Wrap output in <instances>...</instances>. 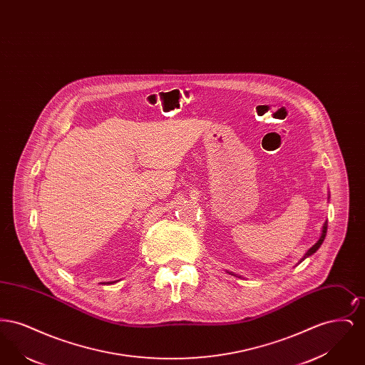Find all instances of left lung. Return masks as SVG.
<instances>
[{
	"label": "left lung",
	"mask_w": 365,
	"mask_h": 365,
	"mask_svg": "<svg viewBox=\"0 0 365 365\" xmlns=\"http://www.w3.org/2000/svg\"><path fill=\"white\" fill-rule=\"evenodd\" d=\"M329 198H330V195H329ZM326 234H327V222H324V225H323V228H322V234H320V238H319V241L313 245L311 249H308V252L304 255V257L299 260V262L302 260H305L307 257H309V256H312L313 253L322 246V243L324 241V238H326ZM228 274H231V275H234V277H237L235 274H232V272H228Z\"/></svg>",
	"instance_id": "1"
}]
</instances>
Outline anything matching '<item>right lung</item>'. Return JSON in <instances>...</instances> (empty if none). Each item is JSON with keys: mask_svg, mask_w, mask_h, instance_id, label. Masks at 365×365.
Instances as JSON below:
<instances>
[{"mask_svg": "<svg viewBox=\"0 0 365 365\" xmlns=\"http://www.w3.org/2000/svg\"><path fill=\"white\" fill-rule=\"evenodd\" d=\"M110 283H112V282H110Z\"/></svg>", "mask_w": 365, "mask_h": 365, "instance_id": "obj_1", "label": "right lung"}]
</instances>
